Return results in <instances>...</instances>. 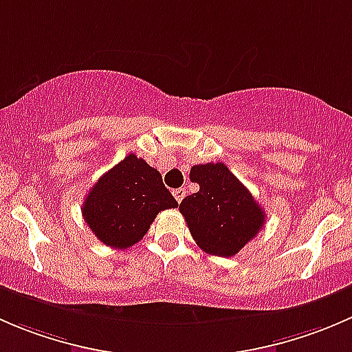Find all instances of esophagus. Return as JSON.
Returning <instances> with one entry per match:
<instances>
[{"label":"esophagus","mask_w":352,"mask_h":352,"mask_svg":"<svg viewBox=\"0 0 352 352\" xmlns=\"http://www.w3.org/2000/svg\"><path fill=\"white\" fill-rule=\"evenodd\" d=\"M173 197L177 199V202H180L184 197H186V189H182V187H180V189H175L173 190Z\"/></svg>","instance_id":"obj_1"}]
</instances>
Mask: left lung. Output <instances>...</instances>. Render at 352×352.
I'll return each instance as SVG.
<instances>
[{
	"mask_svg": "<svg viewBox=\"0 0 352 352\" xmlns=\"http://www.w3.org/2000/svg\"><path fill=\"white\" fill-rule=\"evenodd\" d=\"M189 175L199 190L184 199L179 209L190 235L208 254L235 255L262 230L264 209L225 163L194 165Z\"/></svg>",
	"mask_w": 352,
	"mask_h": 352,
	"instance_id": "left-lung-1",
	"label": "left lung"
}]
</instances>
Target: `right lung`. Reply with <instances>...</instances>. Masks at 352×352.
Masks as SVG:
<instances>
[{"mask_svg":"<svg viewBox=\"0 0 352 352\" xmlns=\"http://www.w3.org/2000/svg\"><path fill=\"white\" fill-rule=\"evenodd\" d=\"M177 206L162 173L131 153L98 179L81 212L102 243L124 250L146 235L160 211Z\"/></svg>","mask_w":352,"mask_h":352,"instance_id":"1","label":"right lung"}]
</instances>
